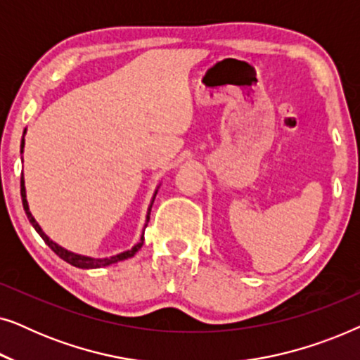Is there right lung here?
<instances>
[{
  "label": "right lung",
  "mask_w": 360,
  "mask_h": 360,
  "mask_svg": "<svg viewBox=\"0 0 360 360\" xmlns=\"http://www.w3.org/2000/svg\"><path fill=\"white\" fill-rule=\"evenodd\" d=\"M24 134H26V129H24ZM24 152V137L21 141V154ZM157 191H159V186H157V190L154 191V196H152V201L149 205V208H147V216H146V226L149 223V218H150V210H152V205H154V200H155V195ZM21 196H22V206H24V211H26L27 214V219L29 223L32 224V228L37 231V234L41 236L44 239V243H46L49 248H51L53 252H56L58 257L65 260L73 267H78V269H100V267H106V265H111V264H116V262H121V260H126L129 257H134V254L137 252L142 248V244H144V231H142V236L139 239V243H137L134 248H131L129 250H124V252L121 254H116V255H111V257H103V259H95V257H88V255H82V254H75L72 252V250H67L65 248H62V245H58L57 243H53V240L49 238V236L44 233L41 226L36 219H34V216L31 213V210H29V205H27V198H26V186H24V175H21ZM144 226V228H146Z\"/></svg>",
  "instance_id": "1"
}]
</instances>
